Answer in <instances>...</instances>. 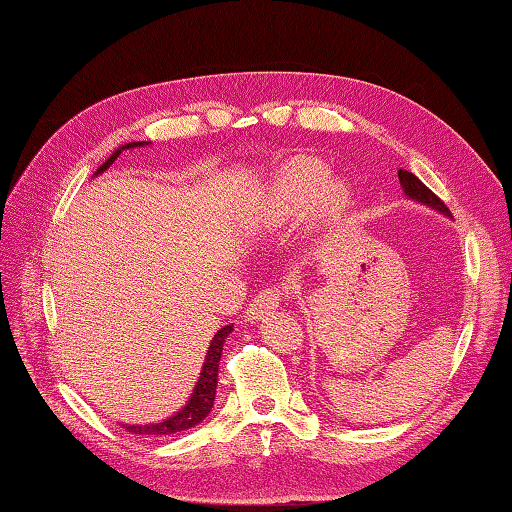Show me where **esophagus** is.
Returning <instances> with one entry per match:
<instances>
[{
    "mask_svg": "<svg viewBox=\"0 0 512 512\" xmlns=\"http://www.w3.org/2000/svg\"><path fill=\"white\" fill-rule=\"evenodd\" d=\"M281 297H284V292H281L279 288H264L262 292H259V295L248 303V308H246V319L248 321H259V319H264L266 314H270V312H275L277 308H279V303H281Z\"/></svg>",
    "mask_w": 512,
    "mask_h": 512,
    "instance_id": "34e87169",
    "label": "esophagus"
}]
</instances>
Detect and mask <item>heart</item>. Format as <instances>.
<instances>
[{
	"label": "heart",
	"instance_id": "1",
	"mask_svg": "<svg viewBox=\"0 0 512 512\" xmlns=\"http://www.w3.org/2000/svg\"><path fill=\"white\" fill-rule=\"evenodd\" d=\"M352 189L341 178H330L328 167L319 160H292L277 171L259 211L266 228H286L308 222L321 213L323 220L336 222L350 211Z\"/></svg>",
	"mask_w": 512,
	"mask_h": 512
}]
</instances>
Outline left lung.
Returning a JSON list of instances; mask_svg holds the SVG:
<instances>
[{"mask_svg": "<svg viewBox=\"0 0 512 512\" xmlns=\"http://www.w3.org/2000/svg\"><path fill=\"white\" fill-rule=\"evenodd\" d=\"M398 180H400L402 191H405V195H407L409 200L418 202V204H424V206H429V209L451 217V211L447 209V204H444V202L438 198V195L427 187V184H424L422 180H418L416 176H413L411 171L400 169V171H398Z\"/></svg>", "mask_w": 512, "mask_h": 512, "instance_id": "obj_1", "label": "left lung"}]
</instances>
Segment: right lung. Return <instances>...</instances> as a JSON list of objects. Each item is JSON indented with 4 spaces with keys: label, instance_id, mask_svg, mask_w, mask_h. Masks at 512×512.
Segmentation results:
<instances>
[{
    "label": "right lung",
    "instance_id": "obj_1",
    "mask_svg": "<svg viewBox=\"0 0 512 512\" xmlns=\"http://www.w3.org/2000/svg\"><path fill=\"white\" fill-rule=\"evenodd\" d=\"M149 143H127L123 147H118L114 154L107 158L103 165L94 171V176H101L103 171L110 169L114 165V160L123 154L125 149H138V147H147ZM233 332V323L224 325V328L217 330L213 334L211 345L206 347V356L204 363L200 369L198 383H195L191 396L187 400V405L182 409H178L173 416L160 420V422H147V424H123V427L129 433H138V436L145 438H156V436H171V433H180L187 431L195 424H200L206 416H209L215 402V389H217V369H220V358H222V350H224V341L226 336Z\"/></svg>",
    "mask_w": 512,
    "mask_h": 512
}]
</instances>
